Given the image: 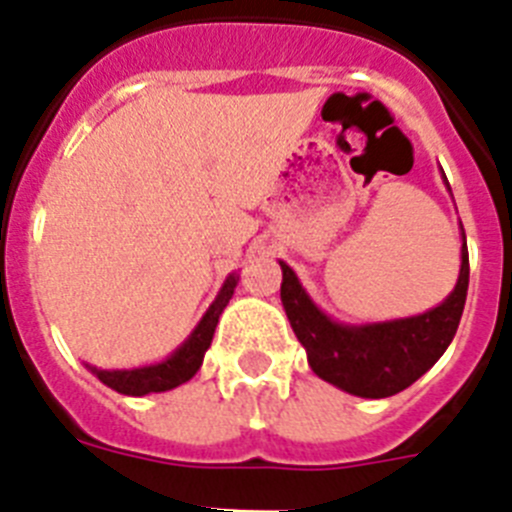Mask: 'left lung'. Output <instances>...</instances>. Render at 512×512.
I'll use <instances>...</instances> for the list:
<instances>
[{
	"label": "left lung",
	"instance_id": "1",
	"mask_svg": "<svg viewBox=\"0 0 512 512\" xmlns=\"http://www.w3.org/2000/svg\"><path fill=\"white\" fill-rule=\"evenodd\" d=\"M279 266L284 312L297 341L305 346L310 369L356 397H392L423 377L454 341L467 302V235L461 243V269L454 292L423 315L387 323L343 325L330 320L302 289L295 271L284 261H279Z\"/></svg>",
	"mask_w": 512,
	"mask_h": 512
}]
</instances>
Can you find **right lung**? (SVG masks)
<instances>
[{
  "instance_id": "1",
  "label": "right lung",
  "mask_w": 512,
  "mask_h": 512,
  "mask_svg": "<svg viewBox=\"0 0 512 512\" xmlns=\"http://www.w3.org/2000/svg\"><path fill=\"white\" fill-rule=\"evenodd\" d=\"M235 284H238V277L230 274V277L225 279L223 289L217 292L210 310L202 315L197 328L192 330V336H189L182 346L176 348L169 359L161 361V364L138 366V369H97V366H89V369L97 374L99 382H104L107 387L120 392V395L130 397H143L151 395V392L174 390L179 384L189 382L194 374L200 372L205 351L210 348L212 336H215V325L217 320H220V315H223L225 305L230 302V297H233Z\"/></svg>"
}]
</instances>
